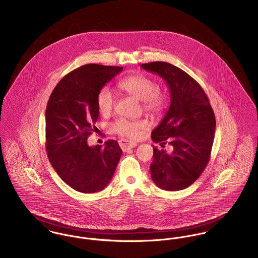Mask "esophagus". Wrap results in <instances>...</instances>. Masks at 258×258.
Segmentation results:
<instances>
[{
    "label": "esophagus",
    "mask_w": 258,
    "mask_h": 258,
    "mask_svg": "<svg viewBox=\"0 0 258 258\" xmlns=\"http://www.w3.org/2000/svg\"><path fill=\"white\" fill-rule=\"evenodd\" d=\"M119 145L121 147V149L125 152L127 151L128 149H132V148H135L137 146L136 143H132V142H129L127 140H120L119 141Z\"/></svg>",
    "instance_id": "1"
}]
</instances>
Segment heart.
<instances>
[{
  "instance_id": "obj_1",
  "label": "heart",
  "mask_w": 258,
  "mask_h": 258,
  "mask_svg": "<svg viewBox=\"0 0 258 258\" xmlns=\"http://www.w3.org/2000/svg\"><path fill=\"white\" fill-rule=\"evenodd\" d=\"M118 86L126 94L141 100L144 110L150 114H160L165 107V95L158 90L157 83L150 77L142 74L130 75L122 79ZM114 103L115 97L109 88L104 87L99 90L96 95V105L101 114H109L114 107ZM146 126L147 123L144 120L120 118L112 123L111 130L121 137L135 140Z\"/></svg>"
}]
</instances>
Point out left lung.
Listing matches in <instances>:
<instances>
[{
	"instance_id": "8db88e82",
	"label": "left lung",
	"mask_w": 258,
	"mask_h": 258,
	"mask_svg": "<svg viewBox=\"0 0 258 258\" xmlns=\"http://www.w3.org/2000/svg\"><path fill=\"white\" fill-rule=\"evenodd\" d=\"M144 70L156 73L166 82L170 105L162 122L153 130L151 176L158 187L167 191L191 185L209 163L216 129V119L209 99L200 85L184 71L166 62L142 64Z\"/></svg>"
}]
</instances>
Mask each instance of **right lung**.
<instances>
[{
  "label": "right lung",
  "instance_id": "right-lung-1",
  "mask_svg": "<svg viewBox=\"0 0 258 258\" xmlns=\"http://www.w3.org/2000/svg\"><path fill=\"white\" fill-rule=\"evenodd\" d=\"M123 67L84 65L66 75L49 97L45 112L48 159L61 179L82 193L110 182L122 155L117 141L90 147L99 110L96 95Z\"/></svg>",
  "mask_w": 258,
  "mask_h": 258
}]
</instances>
